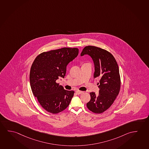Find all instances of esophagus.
Here are the masks:
<instances>
[{"label":"esophagus","mask_w":149,"mask_h":149,"mask_svg":"<svg viewBox=\"0 0 149 149\" xmlns=\"http://www.w3.org/2000/svg\"><path fill=\"white\" fill-rule=\"evenodd\" d=\"M76 92L77 94L80 95L82 94L83 92H82V91H76Z\"/></svg>","instance_id":"34e87169"}]
</instances>
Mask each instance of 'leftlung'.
<instances>
[{
	"label": "left lung",
	"mask_w": 149,
	"mask_h": 149,
	"mask_svg": "<svg viewBox=\"0 0 149 149\" xmlns=\"http://www.w3.org/2000/svg\"><path fill=\"white\" fill-rule=\"evenodd\" d=\"M88 54L91 57L94 64V77L100 79L98 83L99 94L90 93L91 100L86 104L90 111L102 113L113 103L118 95L120 79L118 65L110 52L94 46L85 47L81 56Z\"/></svg>",
	"instance_id": "8db88e82"
}]
</instances>
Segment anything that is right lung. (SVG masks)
Here are the masks:
<instances>
[{
    "mask_svg": "<svg viewBox=\"0 0 149 149\" xmlns=\"http://www.w3.org/2000/svg\"><path fill=\"white\" fill-rule=\"evenodd\" d=\"M78 53V48L69 47L43 52L31 65L29 81L32 92L43 108L50 113L61 112L71 102L74 91L64 90L56 81L65 77L67 66Z\"/></svg>",
    "mask_w": 149,
    "mask_h": 149,
    "instance_id": "1",
    "label": "right lung"
}]
</instances>
